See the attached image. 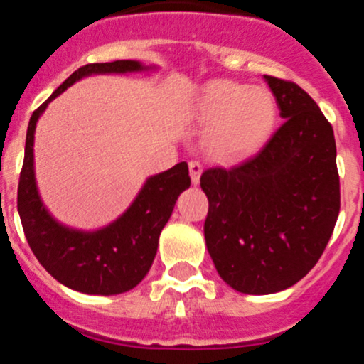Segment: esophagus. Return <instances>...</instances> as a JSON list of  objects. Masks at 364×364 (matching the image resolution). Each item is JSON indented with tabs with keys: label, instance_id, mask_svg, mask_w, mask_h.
Wrapping results in <instances>:
<instances>
[{
	"label": "esophagus",
	"instance_id": "1",
	"mask_svg": "<svg viewBox=\"0 0 364 364\" xmlns=\"http://www.w3.org/2000/svg\"><path fill=\"white\" fill-rule=\"evenodd\" d=\"M189 173L193 183H200V175H201V163L200 161H189Z\"/></svg>",
	"mask_w": 364,
	"mask_h": 364
}]
</instances>
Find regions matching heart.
I'll list each match as a JSON object with an SVG mask.
<instances>
[{
    "mask_svg": "<svg viewBox=\"0 0 364 364\" xmlns=\"http://www.w3.org/2000/svg\"><path fill=\"white\" fill-rule=\"evenodd\" d=\"M196 115L210 122L205 133L208 151L230 157L257 147L268 136L275 124L277 105L264 87L213 80L198 96Z\"/></svg>",
    "mask_w": 364,
    "mask_h": 364,
    "instance_id": "1",
    "label": "heart"
}]
</instances>
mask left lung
I'll list each match as a JSON object with an SVG mask.
<instances>
[{"label": "left lung", "instance_id": "obj_1", "mask_svg": "<svg viewBox=\"0 0 364 364\" xmlns=\"http://www.w3.org/2000/svg\"><path fill=\"white\" fill-rule=\"evenodd\" d=\"M282 126L254 154L201 173L207 249L238 293L294 286L324 252L340 212L333 127L294 82L264 75Z\"/></svg>", "mask_w": 364, "mask_h": 364}]
</instances>
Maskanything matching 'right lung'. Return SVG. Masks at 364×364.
<instances>
[{"instance_id":"add662e5","label":"right lung","mask_w":364,"mask_h":364,"mask_svg":"<svg viewBox=\"0 0 364 364\" xmlns=\"http://www.w3.org/2000/svg\"><path fill=\"white\" fill-rule=\"evenodd\" d=\"M144 70L149 68L138 61L82 66L29 119L17 191V210L26 240L40 264L58 282L85 294H121L144 280L154 261L159 235L173 212L177 198L191 186L189 168L182 161L163 173L149 177L131 207L108 226L96 231L71 230L48 213L38 194L33 156L36 122L47 105L80 78Z\"/></svg>"}]
</instances>
